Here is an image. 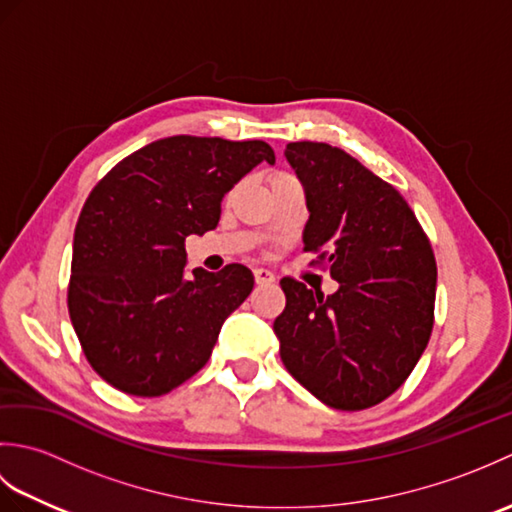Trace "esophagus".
<instances>
[{"instance_id": "34e87169", "label": "esophagus", "mask_w": 512, "mask_h": 512, "mask_svg": "<svg viewBox=\"0 0 512 512\" xmlns=\"http://www.w3.org/2000/svg\"><path fill=\"white\" fill-rule=\"evenodd\" d=\"M255 281L259 286H268V284H275V275L270 273L268 268H255Z\"/></svg>"}]
</instances>
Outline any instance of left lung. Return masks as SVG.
Masks as SVG:
<instances>
[{
  "instance_id": "left-lung-1",
  "label": "left lung",
  "mask_w": 512,
  "mask_h": 512,
  "mask_svg": "<svg viewBox=\"0 0 512 512\" xmlns=\"http://www.w3.org/2000/svg\"><path fill=\"white\" fill-rule=\"evenodd\" d=\"M284 156L306 193L303 246L321 250L339 288L323 297L281 279V361L328 407L367 409L405 383L429 343L436 257L402 195L343 149L306 140Z\"/></svg>"
}]
</instances>
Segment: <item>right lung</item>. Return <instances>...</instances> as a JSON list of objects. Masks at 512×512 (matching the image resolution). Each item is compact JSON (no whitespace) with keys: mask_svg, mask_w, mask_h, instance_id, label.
I'll list each match as a JSON object with an SVG mask.
<instances>
[{"mask_svg":"<svg viewBox=\"0 0 512 512\" xmlns=\"http://www.w3.org/2000/svg\"><path fill=\"white\" fill-rule=\"evenodd\" d=\"M259 162L264 140L169 136L96 184L74 231L68 308L85 356L132 396H162L206 365L255 277L242 264L187 275L184 239L220 222L222 200Z\"/></svg>","mask_w":512,"mask_h":512,"instance_id":"right-lung-1","label":"right lung"}]
</instances>
